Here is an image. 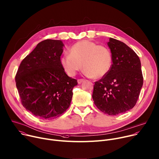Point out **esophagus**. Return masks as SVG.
<instances>
[{
	"instance_id": "34e87169",
	"label": "esophagus",
	"mask_w": 159,
	"mask_h": 159,
	"mask_svg": "<svg viewBox=\"0 0 159 159\" xmlns=\"http://www.w3.org/2000/svg\"><path fill=\"white\" fill-rule=\"evenodd\" d=\"M83 81H84V80H83V79H79V80H78V84H81Z\"/></svg>"
}]
</instances>
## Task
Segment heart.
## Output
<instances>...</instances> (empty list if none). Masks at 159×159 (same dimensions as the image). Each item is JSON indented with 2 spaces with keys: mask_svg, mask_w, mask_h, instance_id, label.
Returning a JSON list of instances; mask_svg holds the SVG:
<instances>
[{
  "mask_svg": "<svg viewBox=\"0 0 159 159\" xmlns=\"http://www.w3.org/2000/svg\"><path fill=\"white\" fill-rule=\"evenodd\" d=\"M60 62L70 77L75 76L83 67L87 76L99 79L105 76L110 70L112 57L107 47L83 40L73 45L69 50V55L63 56Z\"/></svg>",
  "mask_w": 159,
  "mask_h": 159,
  "instance_id": "b5f03b06",
  "label": "heart"
}]
</instances>
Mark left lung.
Instances as JSON below:
<instances>
[{
  "mask_svg": "<svg viewBox=\"0 0 159 159\" xmlns=\"http://www.w3.org/2000/svg\"><path fill=\"white\" fill-rule=\"evenodd\" d=\"M112 65L107 74L95 81L92 99L108 115L124 113L136 105L143 84L141 61L124 43L109 38Z\"/></svg>",
  "mask_w": 159,
  "mask_h": 159,
  "instance_id": "obj_1",
  "label": "left lung"
}]
</instances>
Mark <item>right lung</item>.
Segmentation results:
<instances>
[{
    "instance_id": "obj_1",
    "label": "right lung",
    "mask_w": 159,
    "mask_h": 159,
    "mask_svg": "<svg viewBox=\"0 0 159 159\" xmlns=\"http://www.w3.org/2000/svg\"><path fill=\"white\" fill-rule=\"evenodd\" d=\"M64 46L60 40L41 41L22 60L15 76L22 105L42 119L52 120L64 113L78 84L61 64Z\"/></svg>"
}]
</instances>
